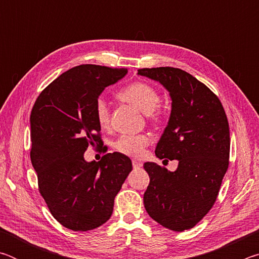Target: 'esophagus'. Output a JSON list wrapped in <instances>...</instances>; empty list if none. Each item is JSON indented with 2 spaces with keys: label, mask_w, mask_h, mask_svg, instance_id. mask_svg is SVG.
<instances>
[{
  "label": "esophagus",
  "mask_w": 259,
  "mask_h": 259,
  "mask_svg": "<svg viewBox=\"0 0 259 259\" xmlns=\"http://www.w3.org/2000/svg\"><path fill=\"white\" fill-rule=\"evenodd\" d=\"M133 166H134V169H139L140 166H142V163H140L139 161L134 160V161H133Z\"/></svg>",
  "instance_id": "1"
}]
</instances>
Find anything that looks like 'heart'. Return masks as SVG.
I'll return each mask as SVG.
<instances>
[{"instance_id":"b5f03b06","label":"heart","mask_w":259,"mask_h":259,"mask_svg":"<svg viewBox=\"0 0 259 259\" xmlns=\"http://www.w3.org/2000/svg\"><path fill=\"white\" fill-rule=\"evenodd\" d=\"M117 97L124 102L133 104L139 111L145 113L153 122L162 120V112L159 109L160 94L155 88L145 82H134L124 87L117 93ZM95 116L102 129L109 126V109L104 99H98L95 105ZM151 139L147 135H122L113 144L116 152L131 157H139L144 154L145 147Z\"/></svg>"}]
</instances>
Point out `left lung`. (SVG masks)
Segmentation results:
<instances>
[{
    "label": "left lung",
    "mask_w": 259,
    "mask_h": 259,
    "mask_svg": "<svg viewBox=\"0 0 259 259\" xmlns=\"http://www.w3.org/2000/svg\"><path fill=\"white\" fill-rule=\"evenodd\" d=\"M138 74L169 91L171 113L155 155L178 161L175 171L154 162L144 163L150 176L144 205L166 229L190 230L212 208L229 168V121L217 96L183 69L142 68Z\"/></svg>",
    "instance_id": "left-lung-1"
}]
</instances>
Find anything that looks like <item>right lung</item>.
<instances>
[{
  "mask_svg": "<svg viewBox=\"0 0 259 259\" xmlns=\"http://www.w3.org/2000/svg\"><path fill=\"white\" fill-rule=\"evenodd\" d=\"M126 73V68L80 65L52 81L33 106L30 161L38 191L66 229L84 232L106 223L133 170L129 157L117 152L107 153L99 162L84 160L88 146L103 144L96 102L105 88Z\"/></svg>",
  "mask_w": 259,
  "mask_h": 259,
  "instance_id": "1",
  "label": "right lung"
}]
</instances>
